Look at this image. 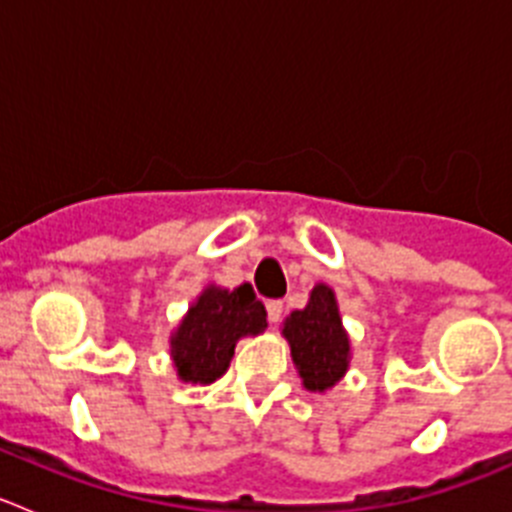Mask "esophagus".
I'll return each mask as SVG.
<instances>
[{"label":"esophagus","instance_id":"34e87169","mask_svg":"<svg viewBox=\"0 0 512 512\" xmlns=\"http://www.w3.org/2000/svg\"><path fill=\"white\" fill-rule=\"evenodd\" d=\"M266 312H269V323H279L284 315L282 300H269L266 302Z\"/></svg>","mask_w":512,"mask_h":512}]
</instances>
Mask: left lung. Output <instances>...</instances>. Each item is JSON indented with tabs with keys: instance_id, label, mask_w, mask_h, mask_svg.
I'll list each match as a JSON object with an SVG mask.
<instances>
[{
	"instance_id": "8db88e82",
	"label": "left lung",
	"mask_w": 512,
	"mask_h": 512,
	"mask_svg": "<svg viewBox=\"0 0 512 512\" xmlns=\"http://www.w3.org/2000/svg\"><path fill=\"white\" fill-rule=\"evenodd\" d=\"M282 336L292 348V361L305 390H330L351 361V341L341 323L336 292L328 284H315L310 300L284 320Z\"/></svg>"
}]
</instances>
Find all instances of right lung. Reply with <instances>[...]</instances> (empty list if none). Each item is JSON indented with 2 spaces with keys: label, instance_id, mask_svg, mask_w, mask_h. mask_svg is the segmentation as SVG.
<instances>
[{
  "label": "right lung",
  "instance_id": "1",
  "mask_svg": "<svg viewBox=\"0 0 512 512\" xmlns=\"http://www.w3.org/2000/svg\"><path fill=\"white\" fill-rule=\"evenodd\" d=\"M266 328V310L251 284L235 289L210 287L192 302L171 336V359L182 382L212 384L228 372L235 343L259 336Z\"/></svg>",
  "mask_w": 512,
  "mask_h": 512
}]
</instances>
